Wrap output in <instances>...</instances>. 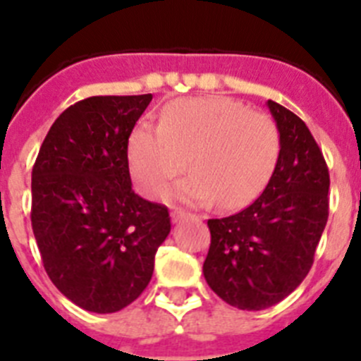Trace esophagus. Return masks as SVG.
Here are the masks:
<instances>
[{
    "label": "esophagus",
    "mask_w": 361,
    "mask_h": 361,
    "mask_svg": "<svg viewBox=\"0 0 361 361\" xmlns=\"http://www.w3.org/2000/svg\"><path fill=\"white\" fill-rule=\"evenodd\" d=\"M188 214L183 212V210H174L173 214H171V219H173V223H180V221L187 219Z\"/></svg>",
    "instance_id": "34e87169"
}]
</instances>
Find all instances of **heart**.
<instances>
[{"label":"heart","instance_id":"1","mask_svg":"<svg viewBox=\"0 0 361 361\" xmlns=\"http://www.w3.org/2000/svg\"><path fill=\"white\" fill-rule=\"evenodd\" d=\"M281 138L274 118L223 97L188 99L169 106L160 129L140 126L129 140V165L144 196L160 197L187 169L192 176L174 188L187 204L239 209L269 181Z\"/></svg>","mask_w":361,"mask_h":361}]
</instances>
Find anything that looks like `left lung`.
<instances>
[{"instance_id":"left-lung-1","label":"left lung","mask_w":361,"mask_h":361,"mask_svg":"<svg viewBox=\"0 0 361 361\" xmlns=\"http://www.w3.org/2000/svg\"><path fill=\"white\" fill-rule=\"evenodd\" d=\"M268 108L281 136L268 185L245 210L207 223L204 281L246 311L275 306L306 279L329 216V171L313 135L281 104Z\"/></svg>"}]
</instances>
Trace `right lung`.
Segmentation results:
<instances>
[{
    "mask_svg": "<svg viewBox=\"0 0 361 361\" xmlns=\"http://www.w3.org/2000/svg\"><path fill=\"white\" fill-rule=\"evenodd\" d=\"M152 100L90 97L64 109L32 169V230L55 288L93 313L140 297L171 232L165 204L131 188L128 144Z\"/></svg>",
    "mask_w": 361,
    "mask_h": 361,
    "instance_id": "right-lung-1",
    "label": "right lung"
}]
</instances>
